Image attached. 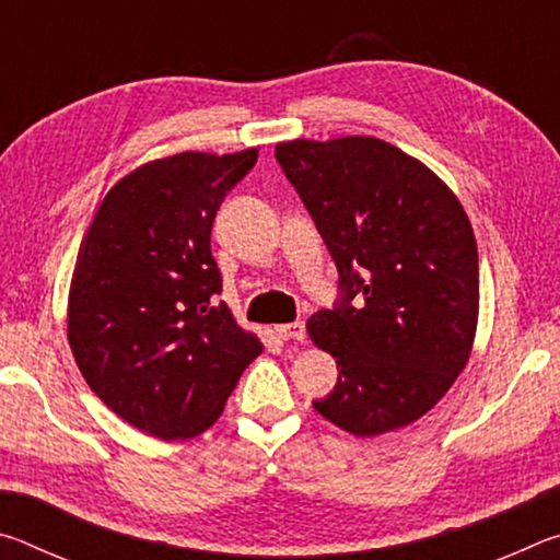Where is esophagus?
I'll use <instances>...</instances> for the list:
<instances>
[{"label": "esophagus", "mask_w": 560, "mask_h": 560, "mask_svg": "<svg viewBox=\"0 0 560 560\" xmlns=\"http://www.w3.org/2000/svg\"><path fill=\"white\" fill-rule=\"evenodd\" d=\"M273 334H277L281 340H303L306 338V326H303L301 320H293V324L273 326Z\"/></svg>", "instance_id": "34e87169"}]
</instances>
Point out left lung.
I'll list each match as a JSON object with an SVG mask.
<instances>
[{
    "instance_id": "8db88e82",
    "label": "left lung",
    "mask_w": 560,
    "mask_h": 560,
    "mask_svg": "<svg viewBox=\"0 0 560 560\" xmlns=\"http://www.w3.org/2000/svg\"><path fill=\"white\" fill-rule=\"evenodd\" d=\"M277 163L338 269L308 336L338 363L316 412L373 438L432 410L464 371L479 314L477 242L457 197L377 138L291 140Z\"/></svg>"
}]
</instances>
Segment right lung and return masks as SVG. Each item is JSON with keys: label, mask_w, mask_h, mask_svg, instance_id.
Here are the masks:
<instances>
[{"label": "right lung", "mask_w": 560, "mask_h": 560, "mask_svg": "<svg viewBox=\"0 0 560 560\" xmlns=\"http://www.w3.org/2000/svg\"><path fill=\"white\" fill-rule=\"evenodd\" d=\"M257 163L179 153L132 170L103 197L69 291V343L91 390L132 428L187 440L222 415L261 353L217 296L212 222Z\"/></svg>", "instance_id": "obj_1"}]
</instances>
